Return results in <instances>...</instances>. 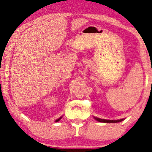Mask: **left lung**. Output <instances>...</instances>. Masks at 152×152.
<instances>
[{"mask_svg":"<svg viewBox=\"0 0 152 152\" xmlns=\"http://www.w3.org/2000/svg\"><path fill=\"white\" fill-rule=\"evenodd\" d=\"M94 118L96 121H97L98 122H100V123H119V122H121L125 120V118L123 119H120V120H107V119H102V118H97V117L94 116Z\"/></svg>","mask_w":152,"mask_h":152,"instance_id":"obj_1","label":"left lung"}]
</instances>
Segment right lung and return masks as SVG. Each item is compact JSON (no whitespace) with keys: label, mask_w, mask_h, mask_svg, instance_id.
<instances>
[{"label":"right lung","mask_w":152,"mask_h":152,"mask_svg":"<svg viewBox=\"0 0 152 152\" xmlns=\"http://www.w3.org/2000/svg\"><path fill=\"white\" fill-rule=\"evenodd\" d=\"M62 118H63V116H62L61 117H60V118H58V119H56V121H55V122H56V123H57V122H58L59 121H60V120H61Z\"/></svg>","instance_id":"obj_1"}]
</instances>
